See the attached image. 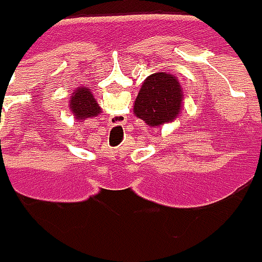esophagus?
Returning <instances> with one entry per match:
<instances>
[{
    "label": "esophagus",
    "mask_w": 262,
    "mask_h": 262,
    "mask_svg": "<svg viewBox=\"0 0 262 262\" xmlns=\"http://www.w3.org/2000/svg\"><path fill=\"white\" fill-rule=\"evenodd\" d=\"M124 120H126V119H124ZM117 123H121V121H117Z\"/></svg>",
    "instance_id": "34e87169"
}]
</instances>
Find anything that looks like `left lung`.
Returning a JSON list of instances; mask_svg holds the SVG:
<instances>
[{"mask_svg":"<svg viewBox=\"0 0 262 262\" xmlns=\"http://www.w3.org/2000/svg\"><path fill=\"white\" fill-rule=\"evenodd\" d=\"M183 101V88L176 76L158 72L143 80L135 99L133 114L149 127H163L180 117Z\"/></svg>","mask_w":262,"mask_h":262,"instance_id":"left-lung-1","label":"left lung"}]
</instances>
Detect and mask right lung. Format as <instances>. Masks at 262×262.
<instances>
[{
  "label": "right lung",
  "instance_id": "right-lung-1",
  "mask_svg": "<svg viewBox=\"0 0 262 262\" xmlns=\"http://www.w3.org/2000/svg\"><path fill=\"white\" fill-rule=\"evenodd\" d=\"M69 108L77 121L86 120L89 117H97L101 113V107L88 88H77L74 89L72 97L69 99Z\"/></svg>",
  "mask_w": 262,
  "mask_h": 262
}]
</instances>
